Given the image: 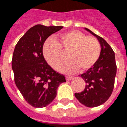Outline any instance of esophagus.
<instances>
[{
  "label": "esophagus",
  "mask_w": 127,
  "mask_h": 127,
  "mask_svg": "<svg viewBox=\"0 0 127 127\" xmlns=\"http://www.w3.org/2000/svg\"><path fill=\"white\" fill-rule=\"evenodd\" d=\"M66 80L67 81H70L71 80L73 79V77H71V76H66Z\"/></svg>",
  "instance_id": "obj_1"
}]
</instances>
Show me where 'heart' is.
Returning a JSON list of instances; mask_svg holds the SVG:
<instances>
[{
	"mask_svg": "<svg viewBox=\"0 0 127 127\" xmlns=\"http://www.w3.org/2000/svg\"><path fill=\"white\" fill-rule=\"evenodd\" d=\"M101 46L96 38L82 32L71 31L60 35L55 39L47 41L43 47V54L47 64L58 70L67 54L69 60L61 71L72 74L78 69L85 71L96 64L100 55Z\"/></svg>",
	"mask_w": 127,
	"mask_h": 127,
	"instance_id": "obj_1",
	"label": "heart"
}]
</instances>
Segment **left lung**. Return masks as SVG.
I'll list each match as a JSON object with an SVG mask.
<instances>
[{
	"label": "left lung",
	"instance_id": "1",
	"mask_svg": "<svg viewBox=\"0 0 127 127\" xmlns=\"http://www.w3.org/2000/svg\"><path fill=\"white\" fill-rule=\"evenodd\" d=\"M85 29L100 42V55L96 64L80 76L86 84L82 92L75 93V96L86 106L96 107L104 103L112 94L117 74V65L114 52L109 44L90 29Z\"/></svg>",
	"mask_w": 127,
	"mask_h": 127
}]
</instances>
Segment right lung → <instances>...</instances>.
<instances>
[{
  "mask_svg": "<svg viewBox=\"0 0 127 127\" xmlns=\"http://www.w3.org/2000/svg\"><path fill=\"white\" fill-rule=\"evenodd\" d=\"M62 26L32 27L18 41L12 59L15 84L25 100L35 108L45 107L57 95L65 76L56 72L45 60L43 47L45 40Z\"/></svg>",
  "mask_w": 127,
  "mask_h": 127,
  "instance_id": "1",
  "label": "right lung"
}]
</instances>
